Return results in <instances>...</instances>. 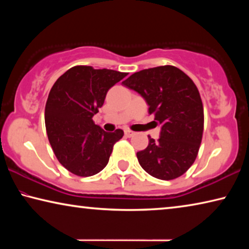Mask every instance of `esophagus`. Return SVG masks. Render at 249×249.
Returning a JSON list of instances; mask_svg holds the SVG:
<instances>
[{
    "instance_id": "obj_1",
    "label": "esophagus",
    "mask_w": 249,
    "mask_h": 249,
    "mask_svg": "<svg viewBox=\"0 0 249 249\" xmlns=\"http://www.w3.org/2000/svg\"><path fill=\"white\" fill-rule=\"evenodd\" d=\"M124 134H125L126 137H133L134 135H135V133L132 132V130H129V129H125L124 130Z\"/></svg>"
}]
</instances>
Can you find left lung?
Returning a JSON list of instances; mask_svg holds the SVG:
<instances>
[{"instance_id":"left-lung-1","label":"left lung","mask_w":249,"mask_h":249,"mask_svg":"<svg viewBox=\"0 0 249 249\" xmlns=\"http://www.w3.org/2000/svg\"><path fill=\"white\" fill-rule=\"evenodd\" d=\"M122 83L144 98L161 126L159 140L148 136L147 148L137 153L140 165L160 180L182 176L195 162L203 134V105L196 84L174 66L141 70Z\"/></svg>"}]
</instances>
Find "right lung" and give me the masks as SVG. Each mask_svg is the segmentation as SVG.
Returning a JSON list of instances; mask_svg holds the SVG:
<instances>
[{
	"instance_id": "1",
	"label": "right lung",
	"mask_w": 249,
	"mask_h": 249,
	"mask_svg": "<svg viewBox=\"0 0 249 249\" xmlns=\"http://www.w3.org/2000/svg\"><path fill=\"white\" fill-rule=\"evenodd\" d=\"M127 73L75 66L59 77L45 107L48 140L59 162L71 174L90 177L107 165L113 146L123 137L107 133L92 117L102 107L107 91Z\"/></svg>"
}]
</instances>
